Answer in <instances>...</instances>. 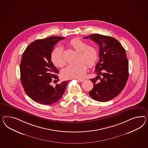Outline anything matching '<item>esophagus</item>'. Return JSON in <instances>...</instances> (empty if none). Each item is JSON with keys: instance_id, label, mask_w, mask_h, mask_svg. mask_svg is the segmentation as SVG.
<instances>
[{"instance_id": "34e87169", "label": "esophagus", "mask_w": 148, "mask_h": 148, "mask_svg": "<svg viewBox=\"0 0 148 148\" xmlns=\"http://www.w3.org/2000/svg\"><path fill=\"white\" fill-rule=\"evenodd\" d=\"M76 80L80 82H84V79H76Z\"/></svg>"}]
</instances>
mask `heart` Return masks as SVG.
<instances>
[{
  "label": "heart",
  "mask_w": 148,
  "mask_h": 148,
  "mask_svg": "<svg viewBox=\"0 0 148 148\" xmlns=\"http://www.w3.org/2000/svg\"><path fill=\"white\" fill-rule=\"evenodd\" d=\"M69 45L79 52L77 63L69 64L62 71V75L67 79H80L84 76L87 65L92 67L97 59V52L96 49L84 41L79 39H73L69 42ZM51 60L56 67H62L65 64L63 57V51L61 47L55 48L51 54Z\"/></svg>",
  "instance_id": "1"
}]
</instances>
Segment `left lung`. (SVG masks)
<instances>
[{"instance_id": "1", "label": "left lung", "mask_w": 148, "mask_h": 148, "mask_svg": "<svg viewBox=\"0 0 148 148\" xmlns=\"http://www.w3.org/2000/svg\"><path fill=\"white\" fill-rule=\"evenodd\" d=\"M84 38L94 41L100 48L99 61L94 71L97 76L90 79L94 88L89 95L99 102L112 100L122 92L128 80L129 64L125 51L120 42L112 36L93 34Z\"/></svg>"}]
</instances>
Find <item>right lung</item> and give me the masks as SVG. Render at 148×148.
Instances as JSON below:
<instances>
[{"instance_id": "right-lung-1", "label": "right lung", "mask_w": 148, "mask_h": 148, "mask_svg": "<svg viewBox=\"0 0 148 148\" xmlns=\"http://www.w3.org/2000/svg\"><path fill=\"white\" fill-rule=\"evenodd\" d=\"M64 39L51 36L36 40L28 45L23 54L20 65L21 82L27 95L39 103H54L65 92L68 81L54 86L51 84L58 78L56 74L59 71L51 60L54 46Z\"/></svg>"}]
</instances>
